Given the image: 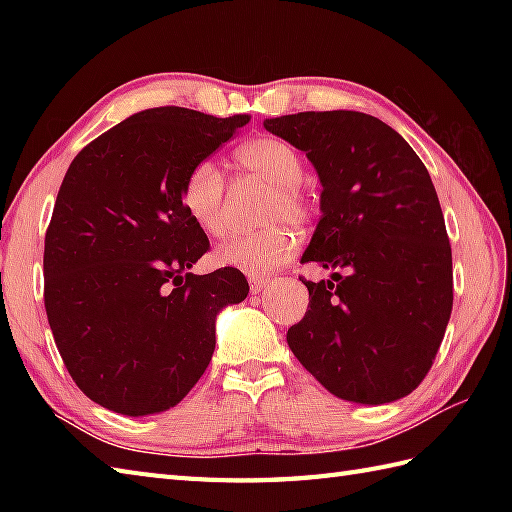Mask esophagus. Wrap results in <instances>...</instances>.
I'll list each match as a JSON object with an SVG mask.
<instances>
[{
  "label": "esophagus",
  "instance_id": "obj_1",
  "mask_svg": "<svg viewBox=\"0 0 512 512\" xmlns=\"http://www.w3.org/2000/svg\"><path fill=\"white\" fill-rule=\"evenodd\" d=\"M273 277H253L250 279V292H253V295H259V292H264L270 284H273Z\"/></svg>",
  "mask_w": 512,
  "mask_h": 512
}]
</instances>
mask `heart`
I'll list each match as a JSON object with an SVG mask.
<instances>
[{
  "label": "heart",
  "instance_id": "obj_1",
  "mask_svg": "<svg viewBox=\"0 0 512 512\" xmlns=\"http://www.w3.org/2000/svg\"><path fill=\"white\" fill-rule=\"evenodd\" d=\"M235 160L239 167L270 184L262 220L273 224L255 235L228 237L215 248L213 257L220 266L264 273L284 264L295 250L297 237L284 217L292 224H306L314 213L310 195L301 187L303 158L286 140L259 136L239 147ZM222 198L224 176L220 167L213 160L195 162L182 182V206L204 233L220 235L224 231Z\"/></svg>",
  "mask_w": 512,
  "mask_h": 512
}]
</instances>
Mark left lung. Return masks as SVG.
<instances>
[{"instance_id": "left-lung-1", "label": "left lung", "mask_w": 512, "mask_h": 512, "mask_svg": "<svg viewBox=\"0 0 512 512\" xmlns=\"http://www.w3.org/2000/svg\"><path fill=\"white\" fill-rule=\"evenodd\" d=\"M264 127L306 151L323 187L301 264L345 273L303 281L310 310L286 334L292 354L336 398H405L431 369L453 308L451 246L427 167L363 112H301Z\"/></svg>"}]
</instances>
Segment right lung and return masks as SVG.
Returning <instances> with one entry per match:
<instances>
[{
  "label": "right lung",
  "mask_w": 512,
  "mask_h": 512,
  "mask_svg": "<svg viewBox=\"0 0 512 512\" xmlns=\"http://www.w3.org/2000/svg\"><path fill=\"white\" fill-rule=\"evenodd\" d=\"M248 114L154 107L79 151L54 202L43 301L65 367L85 396L123 416L167 411L209 367L220 310L244 301L237 268L193 275L209 237L182 182Z\"/></svg>",
  "instance_id": "obj_1"
}]
</instances>
